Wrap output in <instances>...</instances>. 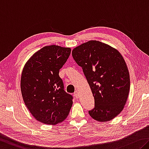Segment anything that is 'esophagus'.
Segmentation results:
<instances>
[{
    "mask_svg": "<svg viewBox=\"0 0 149 149\" xmlns=\"http://www.w3.org/2000/svg\"><path fill=\"white\" fill-rule=\"evenodd\" d=\"M74 96H75V98H78V97H79V93H78V91H75V93H74Z\"/></svg>",
    "mask_w": 149,
    "mask_h": 149,
    "instance_id": "34e87169",
    "label": "esophagus"
}]
</instances>
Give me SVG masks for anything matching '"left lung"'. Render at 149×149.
I'll return each mask as SVG.
<instances>
[{
  "label": "left lung",
  "instance_id": "1",
  "mask_svg": "<svg viewBox=\"0 0 149 149\" xmlns=\"http://www.w3.org/2000/svg\"><path fill=\"white\" fill-rule=\"evenodd\" d=\"M72 56L95 100L89 115L100 122L114 119L124 109L130 90L129 70L121 54L109 45L90 40L73 49Z\"/></svg>",
  "mask_w": 149,
  "mask_h": 149
}]
</instances>
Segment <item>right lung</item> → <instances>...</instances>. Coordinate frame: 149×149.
Returning <instances> with one entry per match:
<instances>
[{"instance_id":"right-lung-1","label":"right lung","mask_w":149,"mask_h":149,"mask_svg":"<svg viewBox=\"0 0 149 149\" xmlns=\"http://www.w3.org/2000/svg\"><path fill=\"white\" fill-rule=\"evenodd\" d=\"M71 53L70 48L47 46L25 63L20 89L26 106L35 119L57 125L64 121L73 104V97L64 91L60 70Z\"/></svg>"}]
</instances>
